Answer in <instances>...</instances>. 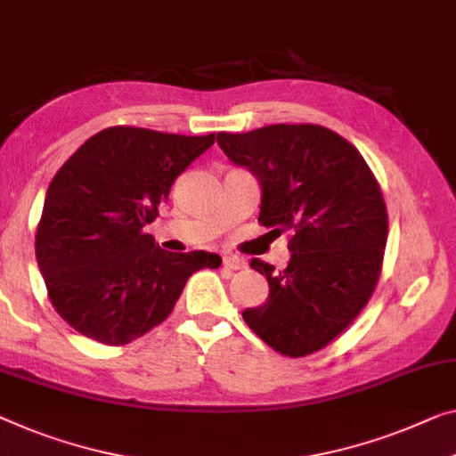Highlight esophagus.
Listing matches in <instances>:
<instances>
[{"mask_svg": "<svg viewBox=\"0 0 456 456\" xmlns=\"http://www.w3.org/2000/svg\"><path fill=\"white\" fill-rule=\"evenodd\" d=\"M223 266L229 270H243L246 268V260L237 256H223Z\"/></svg>", "mask_w": 456, "mask_h": 456, "instance_id": "obj_1", "label": "esophagus"}]
</instances>
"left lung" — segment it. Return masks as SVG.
Segmentation results:
<instances>
[{"label": "left lung", "instance_id": "obj_1", "mask_svg": "<svg viewBox=\"0 0 456 456\" xmlns=\"http://www.w3.org/2000/svg\"><path fill=\"white\" fill-rule=\"evenodd\" d=\"M216 142L260 182L257 221L278 235L290 231L287 268L251 260L270 295L243 319L272 350L314 354L354 322L377 289L389 223L375 174L352 142L319 125L219 133Z\"/></svg>", "mask_w": 456, "mask_h": 456}]
</instances>
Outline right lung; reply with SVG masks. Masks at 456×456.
Instances as JSON below:
<instances>
[{
  "label": "right lung",
  "instance_id": "1",
  "mask_svg": "<svg viewBox=\"0 0 456 456\" xmlns=\"http://www.w3.org/2000/svg\"><path fill=\"white\" fill-rule=\"evenodd\" d=\"M215 142L137 126L87 139L46 190L37 262L57 314L81 336L125 346L166 322L210 251L172 254L142 233L169 188Z\"/></svg>",
  "mask_w": 456,
  "mask_h": 456
}]
</instances>
